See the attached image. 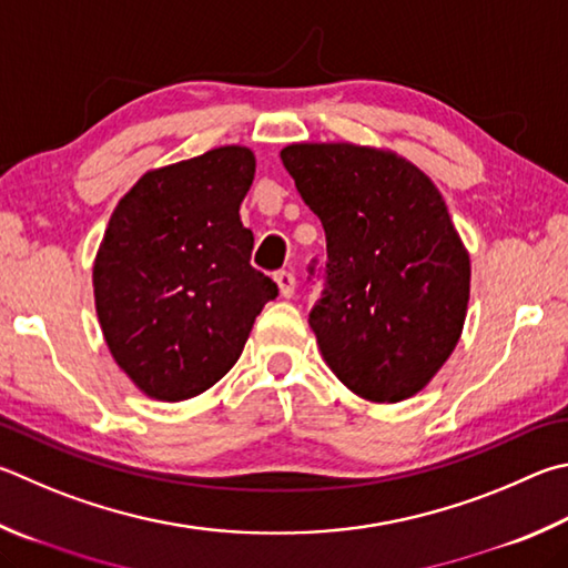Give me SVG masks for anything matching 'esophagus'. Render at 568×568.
Instances as JSON below:
<instances>
[{
    "mask_svg": "<svg viewBox=\"0 0 568 568\" xmlns=\"http://www.w3.org/2000/svg\"><path fill=\"white\" fill-rule=\"evenodd\" d=\"M275 283H277V291H281L283 297H293L295 295V275L281 271L275 273Z\"/></svg>",
    "mask_w": 568,
    "mask_h": 568,
    "instance_id": "esophagus-1",
    "label": "esophagus"
}]
</instances>
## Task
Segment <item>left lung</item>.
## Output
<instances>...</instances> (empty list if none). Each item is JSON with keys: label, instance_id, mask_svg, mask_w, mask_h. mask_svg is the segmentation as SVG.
Masks as SVG:
<instances>
[{"label": "left lung", "instance_id": "obj_1", "mask_svg": "<svg viewBox=\"0 0 568 568\" xmlns=\"http://www.w3.org/2000/svg\"><path fill=\"white\" fill-rule=\"evenodd\" d=\"M283 166L327 239V291L311 313L327 367L367 402L425 389L462 337L471 263L425 171L392 149L301 141Z\"/></svg>", "mask_w": 568, "mask_h": 568}]
</instances>
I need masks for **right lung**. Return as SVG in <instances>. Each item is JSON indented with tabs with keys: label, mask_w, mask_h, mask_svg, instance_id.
Instances as JSON below:
<instances>
[{
	"label": "right lung",
	"mask_w": 568,
	"mask_h": 568,
	"mask_svg": "<svg viewBox=\"0 0 568 568\" xmlns=\"http://www.w3.org/2000/svg\"><path fill=\"white\" fill-rule=\"evenodd\" d=\"M248 146L151 169L113 209L94 257V303L111 357L143 395L181 402L213 387L277 295L251 265L241 203Z\"/></svg>",
	"instance_id": "1"
}]
</instances>
